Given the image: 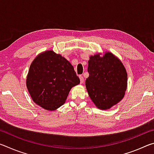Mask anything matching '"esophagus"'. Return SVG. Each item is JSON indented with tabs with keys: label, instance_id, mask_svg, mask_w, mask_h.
<instances>
[{
	"label": "esophagus",
	"instance_id": "esophagus-1",
	"mask_svg": "<svg viewBox=\"0 0 154 154\" xmlns=\"http://www.w3.org/2000/svg\"><path fill=\"white\" fill-rule=\"evenodd\" d=\"M79 79H80V83H83V82H84V79H83V76H82V75H80Z\"/></svg>",
	"mask_w": 154,
	"mask_h": 154
}]
</instances>
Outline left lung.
Here are the masks:
<instances>
[{
  "instance_id": "1",
  "label": "left lung",
  "mask_w": 154,
  "mask_h": 154,
  "mask_svg": "<svg viewBox=\"0 0 154 154\" xmlns=\"http://www.w3.org/2000/svg\"><path fill=\"white\" fill-rule=\"evenodd\" d=\"M89 77L85 81L88 94L96 106L107 109L123 98L127 87V72L123 64L110 52L88 60Z\"/></svg>"
}]
</instances>
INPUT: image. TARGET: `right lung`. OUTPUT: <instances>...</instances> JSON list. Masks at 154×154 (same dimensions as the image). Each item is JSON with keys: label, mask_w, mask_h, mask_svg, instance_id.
I'll list each match as a JSON object with an SVG mask.
<instances>
[{"label": "right lung", "mask_w": 154, "mask_h": 154, "mask_svg": "<svg viewBox=\"0 0 154 154\" xmlns=\"http://www.w3.org/2000/svg\"><path fill=\"white\" fill-rule=\"evenodd\" d=\"M79 83L74 67L66 59L47 51L31 64L26 86L34 102L53 111L63 105L71 88Z\"/></svg>", "instance_id": "obj_1"}]
</instances>
